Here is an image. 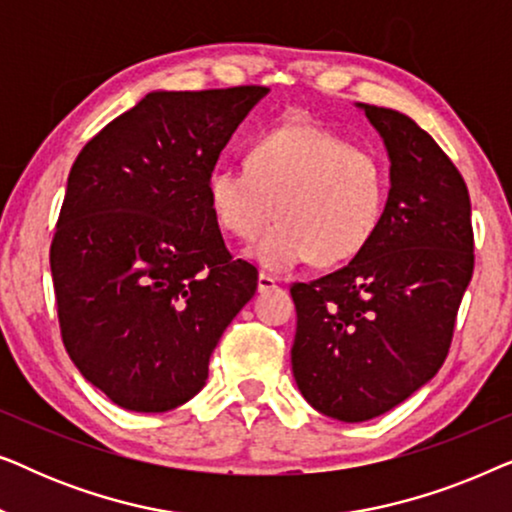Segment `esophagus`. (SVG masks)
<instances>
[{"label": "esophagus", "mask_w": 512, "mask_h": 512, "mask_svg": "<svg viewBox=\"0 0 512 512\" xmlns=\"http://www.w3.org/2000/svg\"><path fill=\"white\" fill-rule=\"evenodd\" d=\"M277 286V279L272 277V275H265V272H261V275H258V291H270V289H275Z\"/></svg>", "instance_id": "34e87169"}]
</instances>
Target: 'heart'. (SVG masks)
Instances as JSON below:
<instances>
[{
  "label": "heart",
  "instance_id": "1",
  "mask_svg": "<svg viewBox=\"0 0 512 512\" xmlns=\"http://www.w3.org/2000/svg\"><path fill=\"white\" fill-rule=\"evenodd\" d=\"M247 167L216 165L207 205L221 230L254 240L282 216L251 256L284 272L314 261L354 258L373 240L387 205V170L375 151L310 123H289L249 144Z\"/></svg>",
  "mask_w": 512,
  "mask_h": 512
}]
</instances>
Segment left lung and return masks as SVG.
Instances as JSON below:
<instances>
[{
    "instance_id": "1",
    "label": "left lung",
    "mask_w": 512,
    "mask_h": 512,
    "mask_svg": "<svg viewBox=\"0 0 512 512\" xmlns=\"http://www.w3.org/2000/svg\"><path fill=\"white\" fill-rule=\"evenodd\" d=\"M356 107L389 153L382 221L345 268L291 286L300 394L349 424L384 415L438 373L473 277L471 198L457 167L410 116Z\"/></svg>"
}]
</instances>
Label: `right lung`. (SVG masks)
Listing matches in <instances>:
<instances>
[{"label": "right lung", "instance_id": "right-lung-1", "mask_svg": "<svg viewBox=\"0 0 512 512\" xmlns=\"http://www.w3.org/2000/svg\"><path fill=\"white\" fill-rule=\"evenodd\" d=\"M263 86L156 90L76 156L51 244L69 359L109 401L167 412L205 387L209 356L254 298L207 205V174Z\"/></svg>", "mask_w": 512, "mask_h": 512}]
</instances>
